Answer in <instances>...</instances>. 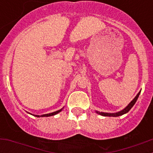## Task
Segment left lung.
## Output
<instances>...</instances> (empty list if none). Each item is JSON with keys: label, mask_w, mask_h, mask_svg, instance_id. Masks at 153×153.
I'll list each match as a JSON object with an SVG mask.
<instances>
[{"label": "left lung", "mask_w": 153, "mask_h": 153, "mask_svg": "<svg viewBox=\"0 0 153 153\" xmlns=\"http://www.w3.org/2000/svg\"><path fill=\"white\" fill-rule=\"evenodd\" d=\"M140 92L139 93H138L137 95H136V97H135L133 100H132V101H131L130 103L128 105V106H126V107L124 109H123V110H121V111L118 112V113H102V112H98L97 111V113H98V114L101 115V116H103V117H119V116H122V115L125 114V113H128V112L131 109V108L132 107V106H134V104L136 103V100H137L138 97H139V96H140Z\"/></svg>", "instance_id": "obj_1"}]
</instances>
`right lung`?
I'll return each mask as SVG.
<instances>
[{"label": "right lung", "mask_w": 153, "mask_h": 153, "mask_svg": "<svg viewBox=\"0 0 153 153\" xmlns=\"http://www.w3.org/2000/svg\"><path fill=\"white\" fill-rule=\"evenodd\" d=\"M62 109H60V110H57V111H56V112H53V113H48V114H44V115H41V116H37V115H36V116H35V117H51V116H53V115H56V114H57L58 113H60V111H61Z\"/></svg>", "instance_id": "obj_1"}]
</instances>
